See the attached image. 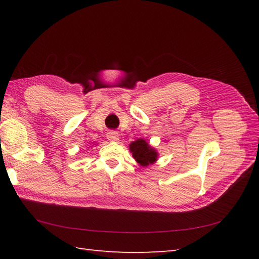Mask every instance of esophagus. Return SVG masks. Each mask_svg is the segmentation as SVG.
<instances>
[{
	"label": "esophagus",
	"mask_w": 259,
	"mask_h": 259,
	"mask_svg": "<svg viewBox=\"0 0 259 259\" xmlns=\"http://www.w3.org/2000/svg\"><path fill=\"white\" fill-rule=\"evenodd\" d=\"M107 140L110 142H118L119 141V135L117 132H109L107 133Z\"/></svg>",
	"instance_id": "34e87169"
}]
</instances>
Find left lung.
<instances>
[{"label":"left lung","mask_w":259,"mask_h":259,"mask_svg":"<svg viewBox=\"0 0 259 259\" xmlns=\"http://www.w3.org/2000/svg\"><path fill=\"white\" fill-rule=\"evenodd\" d=\"M130 151L137 163L142 166H147L155 163L157 160V152L146 143L145 140L139 139L130 144Z\"/></svg>","instance_id":"8db88e82"}]
</instances>
